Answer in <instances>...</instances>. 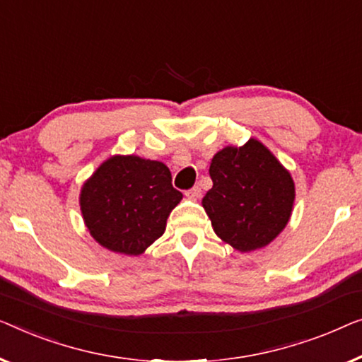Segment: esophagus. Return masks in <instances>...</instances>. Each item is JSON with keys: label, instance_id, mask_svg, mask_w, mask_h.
<instances>
[{"label": "esophagus", "instance_id": "esophagus-1", "mask_svg": "<svg viewBox=\"0 0 362 362\" xmlns=\"http://www.w3.org/2000/svg\"><path fill=\"white\" fill-rule=\"evenodd\" d=\"M185 197L190 198V200H198V198L202 197V188L200 187H192L190 190L185 192Z\"/></svg>", "mask_w": 362, "mask_h": 362}]
</instances>
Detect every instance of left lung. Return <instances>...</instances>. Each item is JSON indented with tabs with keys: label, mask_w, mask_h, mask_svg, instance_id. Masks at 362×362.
Instances as JSON below:
<instances>
[{
	"label": "left lung",
	"mask_w": 362,
	"mask_h": 362,
	"mask_svg": "<svg viewBox=\"0 0 362 362\" xmlns=\"http://www.w3.org/2000/svg\"><path fill=\"white\" fill-rule=\"evenodd\" d=\"M213 187L203 197L218 238L241 252L267 246L287 226L295 200L290 172L257 139L213 156Z\"/></svg>",
	"instance_id": "obj_1"
}]
</instances>
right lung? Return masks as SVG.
<instances>
[{
    "instance_id": "1",
    "label": "right lung",
    "mask_w": 362,
    "mask_h": 362,
    "mask_svg": "<svg viewBox=\"0 0 362 362\" xmlns=\"http://www.w3.org/2000/svg\"><path fill=\"white\" fill-rule=\"evenodd\" d=\"M182 193L169 167L137 156H113L83 183L80 210L96 243L113 252L139 256L165 231Z\"/></svg>"
}]
</instances>
